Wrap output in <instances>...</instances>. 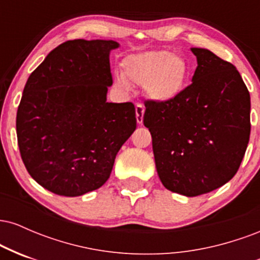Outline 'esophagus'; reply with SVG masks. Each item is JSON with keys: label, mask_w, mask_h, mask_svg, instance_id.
Wrapping results in <instances>:
<instances>
[{"label": "esophagus", "mask_w": 260, "mask_h": 260, "mask_svg": "<svg viewBox=\"0 0 260 260\" xmlns=\"http://www.w3.org/2000/svg\"><path fill=\"white\" fill-rule=\"evenodd\" d=\"M144 106L142 104H137L136 105V118H137V123L142 124L143 123V116H144Z\"/></svg>", "instance_id": "34e87169"}]
</instances>
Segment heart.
Listing matches in <instances>:
<instances>
[{"label":"heart","instance_id":"obj_1","mask_svg":"<svg viewBox=\"0 0 260 260\" xmlns=\"http://www.w3.org/2000/svg\"><path fill=\"white\" fill-rule=\"evenodd\" d=\"M187 63L183 57L166 50L145 51L128 56L122 62V76L116 85L129 90L131 85L144 86L149 99L166 103L177 96L184 86Z\"/></svg>","mask_w":260,"mask_h":260}]
</instances>
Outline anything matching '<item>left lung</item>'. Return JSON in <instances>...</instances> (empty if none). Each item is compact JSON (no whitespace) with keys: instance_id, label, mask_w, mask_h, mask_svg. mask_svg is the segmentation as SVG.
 I'll use <instances>...</instances> for the list:
<instances>
[{"instance_id":"obj_1","label":"left lung","mask_w":260,"mask_h":260,"mask_svg":"<svg viewBox=\"0 0 260 260\" xmlns=\"http://www.w3.org/2000/svg\"><path fill=\"white\" fill-rule=\"evenodd\" d=\"M192 83L166 103L145 101L160 181L186 197L205 194L236 175L250 134V96L234 64L192 47Z\"/></svg>"}]
</instances>
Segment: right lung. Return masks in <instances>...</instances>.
I'll list each match as a JSON object with an SVG mask.
<instances>
[{"label": "right lung", "instance_id": "right-lung-1", "mask_svg": "<svg viewBox=\"0 0 260 260\" xmlns=\"http://www.w3.org/2000/svg\"><path fill=\"white\" fill-rule=\"evenodd\" d=\"M113 40H70L30 74L17 111V138L29 175L45 189L78 197L109 180L137 127L132 103H107Z\"/></svg>", "mask_w": 260, "mask_h": 260}]
</instances>
